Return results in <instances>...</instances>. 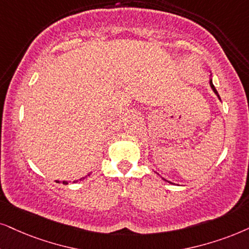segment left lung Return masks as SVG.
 I'll return each mask as SVG.
<instances>
[{"label":"left lung","instance_id":"1","mask_svg":"<svg viewBox=\"0 0 249 249\" xmlns=\"http://www.w3.org/2000/svg\"><path fill=\"white\" fill-rule=\"evenodd\" d=\"M210 72V81H209V83H210V86H212V88H213V92H215V94H216V95L217 96H218V99L219 100H221V96H219V94H218V92H217V90H216V88H215V86H213V73H212V71H209ZM154 172H155V171H154ZM155 174H157V172H155ZM157 175H159V174H157ZM160 176V175H159ZM162 179H163V180H165V181H168L169 182V184H174V182H171V181H169V180H166V179H164V178H163V177H161Z\"/></svg>","mask_w":249,"mask_h":249}]
</instances>
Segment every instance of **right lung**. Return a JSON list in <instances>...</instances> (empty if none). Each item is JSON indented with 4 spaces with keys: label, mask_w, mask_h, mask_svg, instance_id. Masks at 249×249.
Here are the masks:
<instances>
[{
    "label": "right lung",
    "mask_w": 249,
    "mask_h": 249,
    "mask_svg": "<svg viewBox=\"0 0 249 249\" xmlns=\"http://www.w3.org/2000/svg\"><path fill=\"white\" fill-rule=\"evenodd\" d=\"M90 174H92V172H89V174H88V175L86 176V177L81 178V179H80V180H83V179H85V178H87V177H89V176H90ZM55 181H56V182H61V181H59V180H55ZM77 181H78V180H74L73 182H77ZM62 182H63V184H64V185H68V184H69V182H70V181H67V180H63Z\"/></svg>",
    "instance_id": "obj_1"
}]
</instances>
